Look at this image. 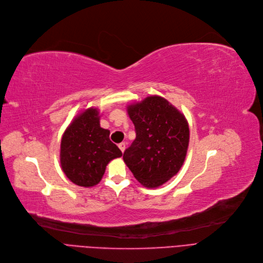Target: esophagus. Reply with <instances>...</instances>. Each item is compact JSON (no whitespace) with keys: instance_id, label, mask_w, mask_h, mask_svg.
I'll list each match as a JSON object with an SVG mask.
<instances>
[{"instance_id":"obj_1","label":"esophagus","mask_w":263,"mask_h":263,"mask_svg":"<svg viewBox=\"0 0 263 263\" xmlns=\"http://www.w3.org/2000/svg\"><path fill=\"white\" fill-rule=\"evenodd\" d=\"M119 147H120V149H121L122 153H123L125 151V148H126V143H125V142L119 143Z\"/></svg>"}]
</instances>
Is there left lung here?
I'll list each match as a JSON object with an SVG mask.
<instances>
[{
	"mask_svg": "<svg viewBox=\"0 0 263 263\" xmlns=\"http://www.w3.org/2000/svg\"><path fill=\"white\" fill-rule=\"evenodd\" d=\"M127 112L136 139L125 149L124 162L137 181L155 189L183 166L190 143L189 123L181 111L157 95L128 105Z\"/></svg>",
	"mask_w": 263,
	"mask_h": 263,
	"instance_id": "1",
	"label": "left lung"
}]
</instances>
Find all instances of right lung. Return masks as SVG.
I'll list each match as a JSON object with an SVG mask.
<instances>
[{
    "label": "right lung",
    "instance_id": "right-lung-1",
    "mask_svg": "<svg viewBox=\"0 0 263 263\" xmlns=\"http://www.w3.org/2000/svg\"><path fill=\"white\" fill-rule=\"evenodd\" d=\"M99 118L97 108L86 109L71 121L62 136L61 167L78 186L98 184L109 161L122 156L121 149L109 139L110 130L101 127Z\"/></svg>",
    "mask_w": 263,
    "mask_h": 263
}]
</instances>
